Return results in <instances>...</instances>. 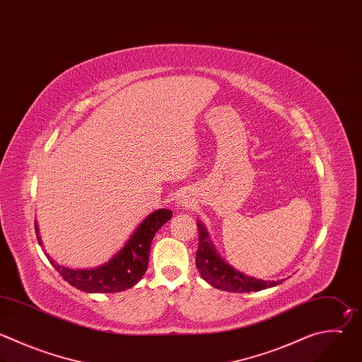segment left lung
<instances>
[{"label": "left lung", "mask_w": 362, "mask_h": 362, "mask_svg": "<svg viewBox=\"0 0 362 362\" xmlns=\"http://www.w3.org/2000/svg\"><path fill=\"white\" fill-rule=\"evenodd\" d=\"M197 230L199 246L196 252V267L200 276L210 286L231 293H250L279 286L283 281L257 280L234 270L216 253L211 242L209 240L207 230L200 221L197 223Z\"/></svg>", "instance_id": "1"}]
</instances>
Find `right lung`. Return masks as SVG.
I'll return each instance as SVG.
<instances>
[{
  "label": "right lung",
  "instance_id": "add662e5",
  "mask_svg": "<svg viewBox=\"0 0 362 362\" xmlns=\"http://www.w3.org/2000/svg\"><path fill=\"white\" fill-rule=\"evenodd\" d=\"M173 213L168 209L155 210L135 230L129 242L112 260L92 270H72L55 264L48 257L61 277L72 287L85 293H119L134 287L146 273L152 240L156 231L172 218ZM37 234L38 227L35 226ZM38 243L41 238L37 235ZM48 256V255H47Z\"/></svg>",
  "mask_w": 362,
  "mask_h": 362
}]
</instances>
